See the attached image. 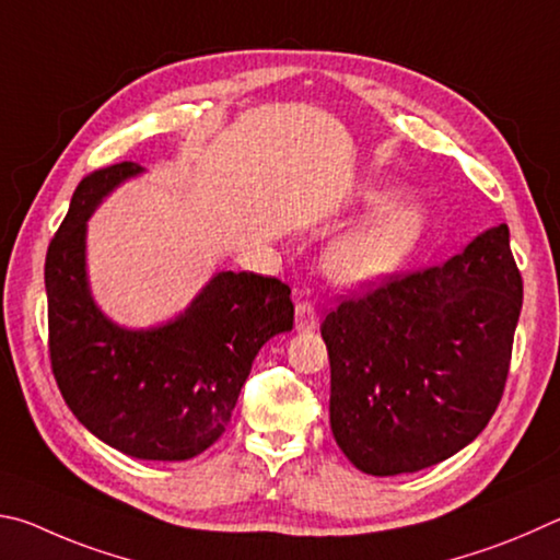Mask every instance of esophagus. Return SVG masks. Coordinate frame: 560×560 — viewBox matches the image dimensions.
I'll return each mask as SVG.
<instances>
[{
	"label": "esophagus",
	"mask_w": 560,
	"mask_h": 560,
	"mask_svg": "<svg viewBox=\"0 0 560 560\" xmlns=\"http://www.w3.org/2000/svg\"><path fill=\"white\" fill-rule=\"evenodd\" d=\"M295 327H298V331H312L317 327V310L312 302H298Z\"/></svg>",
	"instance_id": "esophagus-1"
}]
</instances>
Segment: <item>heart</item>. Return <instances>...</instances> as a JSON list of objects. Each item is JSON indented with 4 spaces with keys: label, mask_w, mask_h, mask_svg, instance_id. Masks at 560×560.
<instances>
[{
    "label": "heart",
    "mask_w": 560,
    "mask_h": 560,
    "mask_svg": "<svg viewBox=\"0 0 560 560\" xmlns=\"http://www.w3.org/2000/svg\"><path fill=\"white\" fill-rule=\"evenodd\" d=\"M366 199L384 206L339 235L325 258L327 272L347 288H369L396 275L428 229V209L413 196L390 199L388 189H376Z\"/></svg>",
    "instance_id": "1"
}]
</instances>
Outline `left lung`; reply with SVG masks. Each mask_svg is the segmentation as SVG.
I'll return each mask as SVG.
<instances>
[{
    "label": "left lung",
    "mask_w": 560,
    "mask_h": 560,
    "mask_svg": "<svg viewBox=\"0 0 560 560\" xmlns=\"http://www.w3.org/2000/svg\"><path fill=\"white\" fill-rule=\"evenodd\" d=\"M522 298L499 223L447 262L390 275L331 310L329 423L351 465L406 475L472 443L502 400Z\"/></svg>",
    "instance_id": "1"
}]
</instances>
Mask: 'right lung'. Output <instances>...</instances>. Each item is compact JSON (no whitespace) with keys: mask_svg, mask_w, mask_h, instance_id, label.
Returning a JSON list of instances; mask_svg holds the SVG:
<instances>
[{"mask_svg":"<svg viewBox=\"0 0 560 560\" xmlns=\"http://www.w3.org/2000/svg\"><path fill=\"white\" fill-rule=\"evenodd\" d=\"M137 174L135 162L88 174L48 243V354L66 406L95 438L137 459L176 463L221 438L255 354L292 329L295 307L278 278L229 270L166 325L107 319L88 288L85 221Z\"/></svg>","mask_w":560,"mask_h":560,"instance_id":"add662e5","label":"right lung"}]
</instances>
